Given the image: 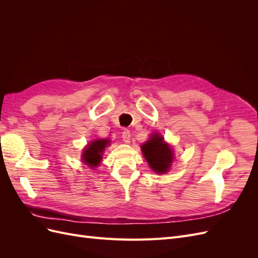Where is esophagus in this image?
Returning a JSON list of instances; mask_svg holds the SVG:
<instances>
[{
  "instance_id": "esophagus-1",
  "label": "esophagus",
  "mask_w": 258,
  "mask_h": 258,
  "mask_svg": "<svg viewBox=\"0 0 258 258\" xmlns=\"http://www.w3.org/2000/svg\"><path fill=\"white\" fill-rule=\"evenodd\" d=\"M121 138H122V140H123V142L129 143V142H130V138H131L130 131H129L128 129H123L122 134H121Z\"/></svg>"
}]
</instances>
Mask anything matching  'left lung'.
<instances>
[{
  "mask_svg": "<svg viewBox=\"0 0 258 258\" xmlns=\"http://www.w3.org/2000/svg\"><path fill=\"white\" fill-rule=\"evenodd\" d=\"M142 153L148 165L156 173H166L173 160V153L171 147L163 142V139L158 134L152 135L151 139L142 145Z\"/></svg>",
  "mask_w": 258,
  "mask_h": 258,
  "instance_id": "obj_1",
  "label": "left lung"
}]
</instances>
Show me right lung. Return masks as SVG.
Returning <instances> with one entry per match:
<instances>
[{"mask_svg":"<svg viewBox=\"0 0 258 258\" xmlns=\"http://www.w3.org/2000/svg\"><path fill=\"white\" fill-rule=\"evenodd\" d=\"M108 144V140H96L92 141L87 147L85 148L83 153V160L85 163L91 168L97 167L101 159H102V153L105 146Z\"/></svg>","mask_w":258,"mask_h":258,"instance_id":"add662e5","label":"right lung"}]
</instances>
